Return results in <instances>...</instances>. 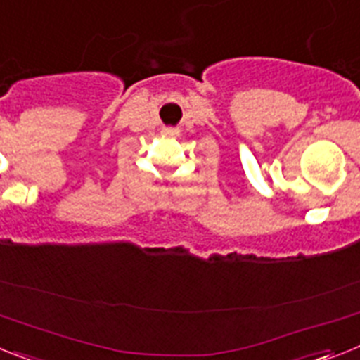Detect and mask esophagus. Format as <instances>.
<instances>
[{
  "instance_id": "1",
  "label": "esophagus",
  "mask_w": 360,
  "mask_h": 360,
  "mask_svg": "<svg viewBox=\"0 0 360 360\" xmlns=\"http://www.w3.org/2000/svg\"><path fill=\"white\" fill-rule=\"evenodd\" d=\"M162 133H164L165 136H174V135H178V129L176 128H164L162 129Z\"/></svg>"
}]
</instances>
